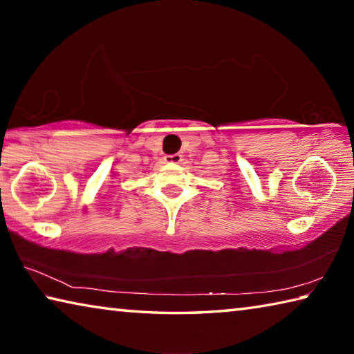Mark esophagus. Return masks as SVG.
Listing matches in <instances>:
<instances>
[{"instance_id":"1","label":"esophagus","mask_w":354,"mask_h":354,"mask_svg":"<svg viewBox=\"0 0 354 354\" xmlns=\"http://www.w3.org/2000/svg\"><path fill=\"white\" fill-rule=\"evenodd\" d=\"M164 160L167 164H179L183 160V156L179 153H175V154H165L164 156Z\"/></svg>"}]
</instances>
